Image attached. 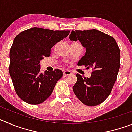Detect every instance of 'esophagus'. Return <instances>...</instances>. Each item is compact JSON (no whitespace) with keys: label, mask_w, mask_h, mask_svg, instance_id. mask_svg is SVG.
Returning <instances> with one entry per match:
<instances>
[{"label":"esophagus","mask_w":132,"mask_h":132,"mask_svg":"<svg viewBox=\"0 0 132 132\" xmlns=\"http://www.w3.org/2000/svg\"><path fill=\"white\" fill-rule=\"evenodd\" d=\"M71 74H72V72H70V70H65L64 72H63V76H64V77L68 76H70V75H71Z\"/></svg>","instance_id":"1"}]
</instances>
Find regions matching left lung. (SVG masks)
<instances>
[{"label": "left lung", "instance_id": "left-lung-1", "mask_svg": "<svg viewBox=\"0 0 132 132\" xmlns=\"http://www.w3.org/2000/svg\"><path fill=\"white\" fill-rule=\"evenodd\" d=\"M70 39L78 40L86 48L85 55L77 65L92 69L89 78L76 74L74 94L85 105H99L109 96L117 80L120 65V49L113 37L96 29L72 30Z\"/></svg>", "mask_w": 132, "mask_h": 132}]
</instances>
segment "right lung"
<instances>
[{
  "mask_svg": "<svg viewBox=\"0 0 132 132\" xmlns=\"http://www.w3.org/2000/svg\"><path fill=\"white\" fill-rule=\"evenodd\" d=\"M70 30H52L38 27L24 30L16 36L10 51L9 73L15 90L24 102L37 105L46 100L62 71L40 70V60L49 57L56 43L67 37Z\"/></svg>",
  "mask_w": 132,
  "mask_h": 132,
  "instance_id": "add662e5",
  "label": "right lung"
}]
</instances>
